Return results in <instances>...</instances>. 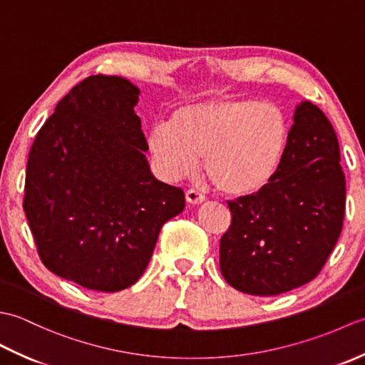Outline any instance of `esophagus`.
<instances>
[{
	"mask_svg": "<svg viewBox=\"0 0 365 365\" xmlns=\"http://www.w3.org/2000/svg\"><path fill=\"white\" fill-rule=\"evenodd\" d=\"M185 196H187V202L188 204H192V205H199L205 202V195H202V192H199L197 190H188L187 192H185Z\"/></svg>",
	"mask_w": 365,
	"mask_h": 365,
	"instance_id": "34e87169",
	"label": "esophagus"
}]
</instances>
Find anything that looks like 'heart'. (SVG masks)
<instances>
[{
	"instance_id": "heart-1",
	"label": "heart",
	"mask_w": 365,
	"mask_h": 365,
	"mask_svg": "<svg viewBox=\"0 0 365 365\" xmlns=\"http://www.w3.org/2000/svg\"><path fill=\"white\" fill-rule=\"evenodd\" d=\"M290 119L282 106L254 98H213L178 108L147 133L163 178L177 182L205 158L221 195L252 197L274 183L289 152Z\"/></svg>"
}]
</instances>
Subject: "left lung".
<instances>
[{"label":"left lung","instance_id":"8db88e82","mask_svg":"<svg viewBox=\"0 0 365 365\" xmlns=\"http://www.w3.org/2000/svg\"><path fill=\"white\" fill-rule=\"evenodd\" d=\"M229 208L220 268L234 289L273 297L320 273L342 232L345 175L336 131L319 106L294 108L289 152L274 183Z\"/></svg>","mask_w":365,"mask_h":365}]
</instances>
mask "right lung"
<instances>
[{"label": "right lung", "instance_id": "1", "mask_svg": "<svg viewBox=\"0 0 365 365\" xmlns=\"http://www.w3.org/2000/svg\"><path fill=\"white\" fill-rule=\"evenodd\" d=\"M138 100L125 78L89 76L56 105L28 157L23 210L38 255L89 290L133 285L163 224L185 208L183 190L152 174Z\"/></svg>", "mask_w": 365, "mask_h": 365}]
</instances>
